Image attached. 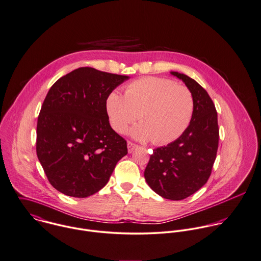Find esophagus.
I'll return each instance as SVG.
<instances>
[{
  "label": "esophagus",
  "mask_w": 261,
  "mask_h": 261,
  "mask_svg": "<svg viewBox=\"0 0 261 261\" xmlns=\"http://www.w3.org/2000/svg\"><path fill=\"white\" fill-rule=\"evenodd\" d=\"M127 147H128V151L131 153L135 148H137L138 146L136 145V144H134L133 142H130V141H128L127 142Z\"/></svg>",
  "instance_id": "34e87169"
}]
</instances>
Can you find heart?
<instances>
[{
	"mask_svg": "<svg viewBox=\"0 0 261 261\" xmlns=\"http://www.w3.org/2000/svg\"><path fill=\"white\" fill-rule=\"evenodd\" d=\"M106 109L118 133H125L138 115L141 122L131 129V136L138 141L152 140L155 145H164L178 139L188 128L194 99L188 88L171 79L145 77L130 83L125 96L118 90L110 92Z\"/></svg>",
	"mask_w": 261,
	"mask_h": 261,
	"instance_id": "b5f03b06",
	"label": "heart"
}]
</instances>
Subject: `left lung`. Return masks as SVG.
Returning a JSON list of instances; mask_svg holds the SVG:
<instances>
[{"instance_id":"1","label":"left lung","mask_w":261,"mask_h":261,"mask_svg":"<svg viewBox=\"0 0 261 261\" xmlns=\"http://www.w3.org/2000/svg\"><path fill=\"white\" fill-rule=\"evenodd\" d=\"M170 73L191 91L194 112L188 128L178 139L153 150L144 178L160 196L182 200L198 191L211 176L219 146L218 114L199 83L183 73Z\"/></svg>"}]
</instances>
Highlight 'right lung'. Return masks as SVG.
Instances as JSON below:
<instances>
[{
  "label": "right lung",
  "instance_id": "add662e5",
  "mask_svg": "<svg viewBox=\"0 0 261 261\" xmlns=\"http://www.w3.org/2000/svg\"><path fill=\"white\" fill-rule=\"evenodd\" d=\"M129 78L82 67L49 88L37 119L36 154L61 193L85 198L98 192L128 153L110 125L106 100Z\"/></svg>",
  "mask_w": 261,
  "mask_h": 261
}]
</instances>
